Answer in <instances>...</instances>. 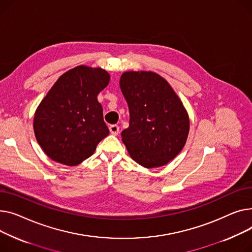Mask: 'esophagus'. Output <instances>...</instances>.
<instances>
[{"instance_id":"esophagus-1","label":"esophagus","mask_w":252,"mask_h":252,"mask_svg":"<svg viewBox=\"0 0 252 252\" xmlns=\"http://www.w3.org/2000/svg\"><path fill=\"white\" fill-rule=\"evenodd\" d=\"M109 129H110L111 134H113V135H117L118 133H119V130H120V128H119V126H118V125H111L109 127Z\"/></svg>"}]
</instances>
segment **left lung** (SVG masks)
<instances>
[{"label": "left lung", "mask_w": 252, "mask_h": 252, "mask_svg": "<svg viewBox=\"0 0 252 252\" xmlns=\"http://www.w3.org/2000/svg\"><path fill=\"white\" fill-rule=\"evenodd\" d=\"M129 127L121 133L128 154L140 166L167 165L184 147L189 117L169 82L152 71H127L120 78Z\"/></svg>", "instance_id": "obj_1"}]
</instances>
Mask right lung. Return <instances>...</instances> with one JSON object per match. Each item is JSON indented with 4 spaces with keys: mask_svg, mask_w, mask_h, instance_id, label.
<instances>
[{
    "mask_svg": "<svg viewBox=\"0 0 252 252\" xmlns=\"http://www.w3.org/2000/svg\"><path fill=\"white\" fill-rule=\"evenodd\" d=\"M109 82L106 70L84 65L58 78L33 119L35 138L49 158L76 166L94 155L99 141L109 135L97 100Z\"/></svg>",
    "mask_w": 252,
    "mask_h": 252,
    "instance_id": "right-lung-1",
    "label": "right lung"
}]
</instances>
